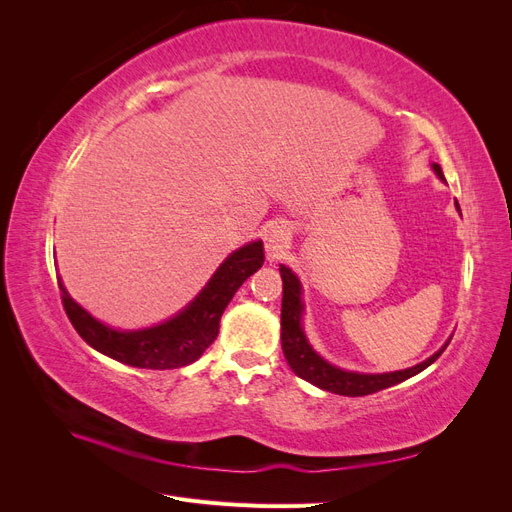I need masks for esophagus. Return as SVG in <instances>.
Wrapping results in <instances>:
<instances>
[{
	"label": "esophagus",
	"instance_id": "obj_1",
	"mask_svg": "<svg viewBox=\"0 0 512 512\" xmlns=\"http://www.w3.org/2000/svg\"><path fill=\"white\" fill-rule=\"evenodd\" d=\"M262 241H265V250L269 260L282 258V254L290 245V228L284 222H273L262 232Z\"/></svg>",
	"mask_w": 512,
	"mask_h": 512
}]
</instances>
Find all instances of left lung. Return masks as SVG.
Here are the masks:
<instances>
[{
    "mask_svg": "<svg viewBox=\"0 0 512 512\" xmlns=\"http://www.w3.org/2000/svg\"><path fill=\"white\" fill-rule=\"evenodd\" d=\"M436 170V175L444 181V173L440 164H431ZM459 209V207H457ZM282 282H284V297H282V350L290 369L299 378L312 382L318 389H324L335 395L346 397H363L378 393L382 389H389L399 382H404L416 374H421L438 356L444 352L448 342L436 352L431 354L427 361L418 363L414 367L401 369V371H389V374H359V371H346L339 369L331 363H327L322 356L309 346L307 337L303 333V299H301V282L288 267L280 265Z\"/></svg>",
    "mask_w": 512,
    "mask_h": 512,
    "instance_id": "left-lung-1",
    "label": "left lung"
}]
</instances>
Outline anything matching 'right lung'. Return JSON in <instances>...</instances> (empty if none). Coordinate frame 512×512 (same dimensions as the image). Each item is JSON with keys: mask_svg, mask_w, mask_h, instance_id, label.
Wrapping results in <instances>:
<instances>
[{"mask_svg": "<svg viewBox=\"0 0 512 512\" xmlns=\"http://www.w3.org/2000/svg\"><path fill=\"white\" fill-rule=\"evenodd\" d=\"M265 262L262 241L247 243L232 252L213 273L198 297L162 324L138 331H117L106 327L76 303L59 282L61 303L85 342L111 359L138 369H177L200 359L220 333V318L239 286Z\"/></svg>", "mask_w": 512, "mask_h": 512, "instance_id": "obj_1", "label": "right lung"}]
</instances>
